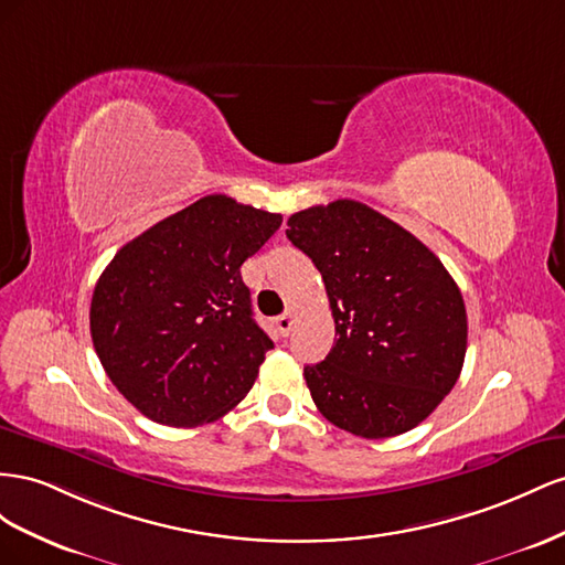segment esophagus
I'll list each match as a JSON object with an SVG mask.
<instances>
[{
  "label": "esophagus",
  "mask_w": 565,
  "mask_h": 565,
  "mask_svg": "<svg viewBox=\"0 0 565 565\" xmlns=\"http://www.w3.org/2000/svg\"><path fill=\"white\" fill-rule=\"evenodd\" d=\"M294 312L288 310V312H284V315H279V317H274V327H277V331L281 333V335H288V331H291V327H294Z\"/></svg>",
  "instance_id": "esophagus-1"
}]
</instances>
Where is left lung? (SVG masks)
<instances>
[{
  "label": "left lung",
  "instance_id": "left-lung-1",
  "mask_svg": "<svg viewBox=\"0 0 565 565\" xmlns=\"http://www.w3.org/2000/svg\"><path fill=\"white\" fill-rule=\"evenodd\" d=\"M286 236L319 269L335 321L327 360L302 372L317 409L366 440L422 424L455 388L469 335L438 255L350 199L291 215Z\"/></svg>",
  "mask_w": 565,
  "mask_h": 565
}]
</instances>
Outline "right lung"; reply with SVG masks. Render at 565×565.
<instances>
[{
	"label": "right lung",
	"instance_id": "right-lung-1",
	"mask_svg": "<svg viewBox=\"0 0 565 565\" xmlns=\"http://www.w3.org/2000/svg\"><path fill=\"white\" fill-rule=\"evenodd\" d=\"M279 227V213L213 193L132 238L102 271L92 343L151 422L211 424L253 388L274 343L255 324L241 265Z\"/></svg>",
	"mask_w": 565,
	"mask_h": 565
}]
</instances>
